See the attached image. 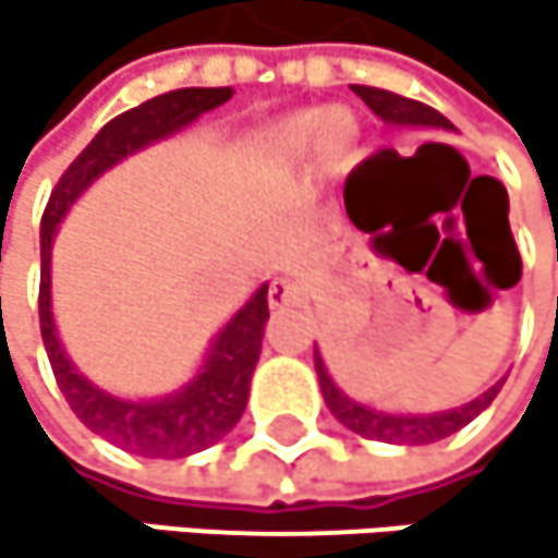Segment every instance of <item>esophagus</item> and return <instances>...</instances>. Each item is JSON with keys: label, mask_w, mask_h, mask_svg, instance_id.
I'll use <instances>...</instances> for the list:
<instances>
[{"label": "esophagus", "mask_w": 558, "mask_h": 558, "mask_svg": "<svg viewBox=\"0 0 558 558\" xmlns=\"http://www.w3.org/2000/svg\"><path fill=\"white\" fill-rule=\"evenodd\" d=\"M267 301H270V307H291L301 301V288L294 281H288V277H274Z\"/></svg>", "instance_id": "34e87169"}]
</instances>
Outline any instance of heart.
I'll use <instances>...</instances> for the list:
<instances>
[{
  "mask_svg": "<svg viewBox=\"0 0 558 558\" xmlns=\"http://www.w3.org/2000/svg\"><path fill=\"white\" fill-rule=\"evenodd\" d=\"M351 136H354V123L341 110L298 113L277 130V143H281V149L291 157H307L314 146H320L325 154H338V149H344L351 143Z\"/></svg>",
  "mask_w": 558,
  "mask_h": 558,
  "instance_id": "1",
  "label": "heart"
}]
</instances>
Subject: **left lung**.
Returning a JSON list of instances; mask_svg holds the SVG:
<instances>
[{"instance_id":"left-lung-1","label":"left lung","mask_w":558,"mask_h":558,"mask_svg":"<svg viewBox=\"0 0 558 558\" xmlns=\"http://www.w3.org/2000/svg\"><path fill=\"white\" fill-rule=\"evenodd\" d=\"M364 102L372 106V113H378L385 123H398V126H441V130H452L438 110L432 106L409 99V96H398L391 89H378V86H351ZM314 368H317V381H320V395H325L331 415L351 428L361 438H375V441H395V445H428L438 438H448L452 432H459L462 425H469L478 412H485L492 398L499 395L502 385L488 388L485 395H478L475 401L462 404V409L452 412H438V415H388V412H375L368 404H357L348 395H341L335 388V381L328 378V368L320 354L314 357Z\"/></svg>"}]
</instances>
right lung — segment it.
Listing matches in <instances>:
<instances>
[{
	"label": "right lung",
	"instance_id": "add662e5",
	"mask_svg": "<svg viewBox=\"0 0 558 558\" xmlns=\"http://www.w3.org/2000/svg\"><path fill=\"white\" fill-rule=\"evenodd\" d=\"M233 96L230 86H214V89H170L163 96H154L133 110L120 113L117 120L106 123L83 154L66 167L52 186L49 204L43 210V227H39V254H43V277H39V331L43 344L52 364V375L59 391L66 395L70 409L76 418L113 441L120 448L143 459H183L194 456L201 448L217 445L233 425L241 422L247 409V391H251V375L260 357V338L267 325V284L230 317V325L217 335L204 372L190 381L183 391L160 398V401H120L93 388L83 375L62 354L52 311H49V247L52 233L62 214L70 204L83 194V190L113 163H120L133 149L154 143L160 136H170L173 130L194 123L201 113L214 110V106L227 102Z\"/></svg>",
	"mask_w": 558,
	"mask_h": 558
}]
</instances>
